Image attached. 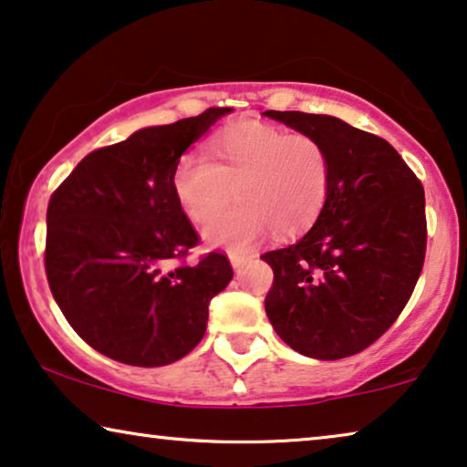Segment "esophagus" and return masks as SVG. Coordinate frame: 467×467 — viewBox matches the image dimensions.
Masks as SVG:
<instances>
[{
    "instance_id": "obj_1",
    "label": "esophagus",
    "mask_w": 467,
    "mask_h": 467,
    "mask_svg": "<svg viewBox=\"0 0 467 467\" xmlns=\"http://www.w3.org/2000/svg\"><path fill=\"white\" fill-rule=\"evenodd\" d=\"M252 254H239V252H231L228 254V258H231V265L233 268H241L243 265H245V260L249 258Z\"/></svg>"
}]
</instances>
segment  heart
Returning <instances> with one entry per match:
<instances>
[{
    "label": "heart",
    "mask_w": 467,
    "mask_h": 467,
    "mask_svg": "<svg viewBox=\"0 0 467 467\" xmlns=\"http://www.w3.org/2000/svg\"><path fill=\"white\" fill-rule=\"evenodd\" d=\"M330 154L317 137L239 122L212 141V161L186 154L173 190L194 224H207L230 204L240 205L205 228L213 245L243 249L273 228L294 234L311 226L330 192Z\"/></svg>",
    "instance_id": "1"
}]
</instances>
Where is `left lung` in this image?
<instances>
[{
    "mask_svg": "<svg viewBox=\"0 0 467 467\" xmlns=\"http://www.w3.org/2000/svg\"><path fill=\"white\" fill-rule=\"evenodd\" d=\"M265 116L317 137L332 165L330 192L311 231L262 254L275 275L266 315L302 356H356L389 330L421 275L423 186L383 137L334 116L275 109Z\"/></svg>",
    "mask_w": 467,
    "mask_h": 467,
    "instance_id": "obj_1",
    "label": "left lung"
}]
</instances>
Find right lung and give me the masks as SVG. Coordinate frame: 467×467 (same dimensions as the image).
Returning <instances> with one entry per match:
<instances>
[{
  "label": "right lung",
  "instance_id": "right-lung-1",
  "mask_svg": "<svg viewBox=\"0 0 467 467\" xmlns=\"http://www.w3.org/2000/svg\"><path fill=\"white\" fill-rule=\"evenodd\" d=\"M228 111L209 108L95 150L50 196V292L78 337L116 362L152 368L188 356L209 302L233 279L224 254L186 265L201 236L173 190L182 154Z\"/></svg>",
  "mask_w": 467,
  "mask_h": 467
}]
</instances>
